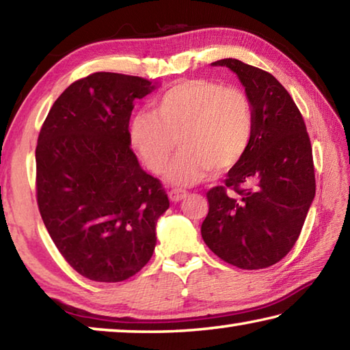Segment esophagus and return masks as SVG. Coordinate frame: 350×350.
<instances>
[{"label":"esophagus","instance_id":"1","mask_svg":"<svg viewBox=\"0 0 350 350\" xmlns=\"http://www.w3.org/2000/svg\"><path fill=\"white\" fill-rule=\"evenodd\" d=\"M168 194H170V199L173 200V202H179V200H182V199H185V198H187V194H188V193L185 191V189L173 188Z\"/></svg>","mask_w":350,"mask_h":350}]
</instances>
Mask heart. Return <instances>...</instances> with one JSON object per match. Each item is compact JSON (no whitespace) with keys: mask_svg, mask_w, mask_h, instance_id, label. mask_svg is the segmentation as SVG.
<instances>
[{"mask_svg":"<svg viewBox=\"0 0 350 350\" xmlns=\"http://www.w3.org/2000/svg\"><path fill=\"white\" fill-rule=\"evenodd\" d=\"M254 117L244 91L206 79L176 83L129 125V139L142 161L161 174L177 144L182 148L170 171L179 185L199 182L211 170L222 174L238 167L250 148Z\"/></svg>","mask_w":350,"mask_h":350,"instance_id":"b5f03b06","label":"heart"}]
</instances>
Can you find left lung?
<instances>
[{
  "instance_id": "left-lung-1",
  "label": "left lung",
  "mask_w": 350,
  "mask_h": 350,
  "mask_svg": "<svg viewBox=\"0 0 350 350\" xmlns=\"http://www.w3.org/2000/svg\"><path fill=\"white\" fill-rule=\"evenodd\" d=\"M239 77L250 98V148L224 185L208 189L200 233L210 250L244 270L267 269L298 241L315 198V167L304 118L273 75L236 58L213 63Z\"/></svg>"
}]
</instances>
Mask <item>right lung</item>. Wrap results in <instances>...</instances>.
<instances>
[{
  "label": "right lung",
  "instance_id": "1",
  "mask_svg": "<svg viewBox=\"0 0 350 350\" xmlns=\"http://www.w3.org/2000/svg\"><path fill=\"white\" fill-rule=\"evenodd\" d=\"M152 90L142 77L94 72L64 90L40 129L41 219L66 262L91 281L120 282L144 269L170 206L129 146L134 100Z\"/></svg>",
  "mask_w": 350,
  "mask_h": 350
}]
</instances>
